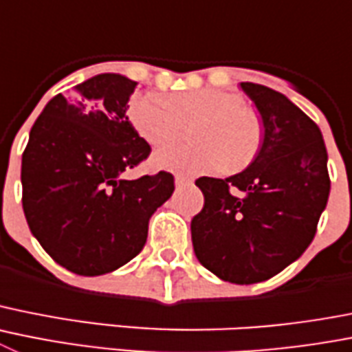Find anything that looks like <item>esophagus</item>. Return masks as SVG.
Here are the masks:
<instances>
[{
    "instance_id": "obj_1",
    "label": "esophagus",
    "mask_w": 352,
    "mask_h": 352,
    "mask_svg": "<svg viewBox=\"0 0 352 352\" xmlns=\"http://www.w3.org/2000/svg\"><path fill=\"white\" fill-rule=\"evenodd\" d=\"M174 183H176V186H185V185H190L192 179L183 176V174H176V176H174Z\"/></svg>"
}]
</instances>
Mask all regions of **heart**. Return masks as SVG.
<instances>
[{"label": "heart", "mask_w": 352, "mask_h": 352, "mask_svg": "<svg viewBox=\"0 0 352 352\" xmlns=\"http://www.w3.org/2000/svg\"><path fill=\"white\" fill-rule=\"evenodd\" d=\"M129 118L150 144L167 143L182 134L185 124L201 120L192 134L197 143L166 144L151 157L155 167L174 173L239 170L253 162L263 141L260 117L227 90L136 94L129 102Z\"/></svg>", "instance_id": "heart-1"}]
</instances>
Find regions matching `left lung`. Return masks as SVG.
I'll return each instance as SVG.
<instances>
[{
    "mask_svg": "<svg viewBox=\"0 0 352 352\" xmlns=\"http://www.w3.org/2000/svg\"><path fill=\"white\" fill-rule=\"evenodd\" d=\"M263 124L253 162L228 178H199L204 208L193 216L199 262L235 285L281 272L312 243L330 195L328 153L318 125L285 94L243 82Z\"/></svg>",
    "mask_w": 352,
    "mask_h": 352,
    "instance_id": "obj_1",
    "label": "left lung"
}]
</instances>
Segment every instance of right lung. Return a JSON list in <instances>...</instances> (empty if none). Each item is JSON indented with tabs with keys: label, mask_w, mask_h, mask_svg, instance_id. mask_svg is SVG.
<instances>
[{
	"label": "right lung",
	"mask_w": 352,
	"mask_h": 352,
	"mask_svg": "<svg viewBox=\"0 0 352 352\" xmlns=\"http://www.w3.org/2000/svg\"><path fill=\"white\" fill-rule=\"evenodd\" d=\"M138 83L101 73L48 101L22 155V208L29 228L59 265L101 276L143 250L148 220L174 192L173 174L125 179L150 155L132 127Z\"/></svg>",
	"instance_id": "right-lung-1"
}]
</instances>
